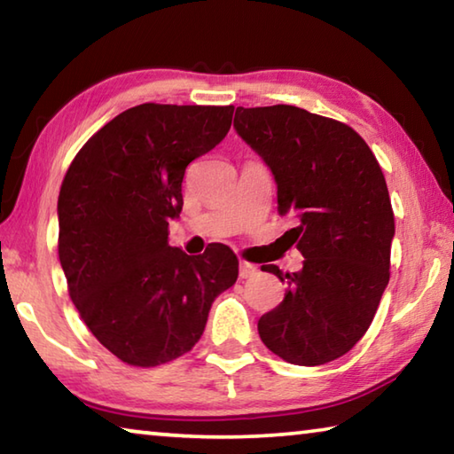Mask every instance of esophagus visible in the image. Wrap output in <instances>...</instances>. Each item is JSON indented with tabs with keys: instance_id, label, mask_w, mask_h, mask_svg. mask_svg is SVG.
Instances as JSON below:
<instances>
[{
	"instance_id": "1",
	"label": "esophagus",
	"mask_w": 454,
	"mask_h": 454,
	"mask_svg": "<svg viewBox=\"0 0 454 454\" xmlns=\"http://www.w3.org/2000/svg\"><path fill=\"white\" fill-rule=\"evenodd\" d=\"M256 272H258V268L254 264L240 262V270H238V274H240V278H250V276H254Z\"/></svg>"
}]
</instances>
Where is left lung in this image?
Listing matches in <instances>:
<instances>
[{"mask_svg": "<svg viewBox=\"0 0 454 454\" xmlns=\"http://www.w3.org/2000/svg\"><path fill=\"white\" fill-rule=\"evenodd\" d=\"M234 129L270 168L278 214L296 222L290 246L304 256L282 274L284 301L258 334L290 364L340 358L364 336L388 284L395 214L374 153L355 129L296 106L236 107Z\"/></svg>", "mask_w": 454, "mask_h": 454, "instance_id": "left-lung-1", "label": "left lung"}]
</instances>
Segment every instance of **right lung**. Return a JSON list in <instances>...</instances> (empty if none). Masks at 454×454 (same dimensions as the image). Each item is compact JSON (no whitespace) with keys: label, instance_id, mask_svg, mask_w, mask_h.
Here are the masks:
<instances>
[{"label":"right lung","instance_id":"obj_1","mask_svg":"<svg viewBox=\"0 0 454 454\" xmlns=\"http://www.w3.org/2000/svg\"><path fill=\"white\" fill-rule=\"evenodd\" d=\"M232 106L142 104L96 132L58 198L59 262L99 342L132 366L186 355L216 296L238 278L224 244L188 256L168 242L192 160L224 140Z\"/></svg>","mask_w":454,"mask_h":454}]
</instances>
